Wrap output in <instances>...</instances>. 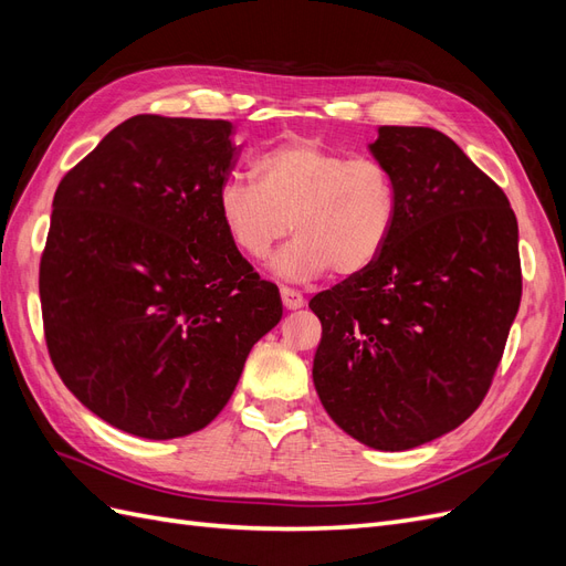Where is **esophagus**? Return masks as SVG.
<instances>
[{
  "mask_svg": "<svg viewBox=\"0 0 566 566\" xmlns=\"http://www.w3.org/2000/svg\"><path fill=\"white\" fill-rule=\"evenodd\" d=\"M281 302H283L285 310H300V306H304V295L295 287L283 285L281 287Z\"/></svg>",
  "mask_w": 566,
  "mask_h": 566,
  "instance_id": "esophagus-1",
  "label": "esophagus"
}]
</instances>
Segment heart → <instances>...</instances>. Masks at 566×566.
<instances>
[{"mask_svg": "<svg viewBox=\"0 0 566 566\" xmlns=\"http://www.w3.org/2000/svg\"><path fill=\"white\" fill-rule=\"evenodd\" d=\"M252 179H227L217 208L231 245L262 262L293 227L295 241L276 256L285 279H314L333 269L352 276L385 250L399 210L389 167L347 156L314 139H293L252 160Z\"/></svg>", "mask_w": 566, "mask_h": 566, "instance_id": "b5f03b06", "label": "heart"}]
</instances>
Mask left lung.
I'll list each match as a JSON object with an SVG mask.
<instances>
[{
	"label": "left lung",
	"instance_id": "obj_1",
	"mask_svg": "<svg viewBox=\"0 0 566 566\" xmlns=\"http://www.w3.org/2000/svg\"><path fill=\"white\" fill-rule=\"evenodd\" d=\"M370 150L397 181V221L378 260L310 302L314 385L349 437L406 451L486 397L522 300L517 217L447 134L385 125Z\"/></svg>",
	"mask_w": 566,
	"mask_h": 566
}]
</instances>
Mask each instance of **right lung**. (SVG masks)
I'll return each mask as SVG.
<instances>
[{
    "mask_svg": "<svg viewBox=\"0 0 566 566\" xmlns=\"http://www.w3.org/2000/svg\"><path fill=\"white\" fill-rule=\"evenodd\" d=\"M227 119L134 115L61 179L40 260L49 358L101 420L144 439L202 430L283 316L221 227Z\"/></svg>",
    "mask_w": 566,
    "mask_h": 566,
    "instance_id": "right-lung-1",
    "label": "right lung"
}]
</instances>
